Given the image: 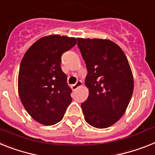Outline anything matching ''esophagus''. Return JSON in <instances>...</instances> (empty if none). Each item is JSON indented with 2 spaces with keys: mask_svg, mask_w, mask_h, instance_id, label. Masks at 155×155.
Returning a JSON list of instances; mask_svg holds the SVG:
<instances>
[{
  "mask_svg": "<svg viewBox=\"0 0 155 155\" xmlns=\"http://www.w3.org/2000/svg\"><path fill=\"white\" fill-rule=\"evenodd\" d=\"M83 85V82L81 81V80H78L76 83H75V84H73V85H71V89L73 90V91H75V90L77 89L78 87H81V86Z\"/></svg>",
  "mask_w": 155,
  "mask_h": 155,
  "instance_id": "1",
  "label": "esophagus"
}]
</instances>
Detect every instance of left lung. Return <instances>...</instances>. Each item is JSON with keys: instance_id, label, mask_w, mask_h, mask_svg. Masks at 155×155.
<instances>
[{"instance_id": "8db88e82", "label": "left lung", "mask_w": 155, "mask_h": 155, "mask_svg": "<svg viewBox=\"0 0 155 155\" xmlns=\"http://www.w3.org/2000/svg\"><path fill=\"white\" fill-rule=\"evenodd\" d=\"M87 69V99L81 104L90 125L106 128L124 115L134 88L132 70L118 45L108 39L77 38Z\"/></svg>"}]
</instances>
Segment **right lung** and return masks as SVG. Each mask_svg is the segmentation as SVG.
I'll return each instance as SVG.
<instances>
[{
	"mask_svg": "<svg viewBox=\"0 0 155 155\" xmlns=\"http://www.w3.org/2000/svg\"><path fill=\"white\" fill-rule=\"evenodd\" d=\"M76 43L75 38L45 36L31 45L22 59L19 97L27 113L40 124L53 125L61 121L72 100L61 63L62 54Z\"/></svg>",
	"mask_w": 155,
	"mask_h": 155,
	"instance_id": "right-lung-1",
	"label": "right lung"
}]
</instances>
